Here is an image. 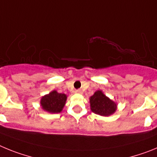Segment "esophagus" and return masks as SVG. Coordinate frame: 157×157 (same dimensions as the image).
<instances>
[{"label":"esophagus","mask_w":157,"mask_h":157,"mask_svg":"<svg viewBox=\"0 0 157 157\" xmlns=\"http://www.w3.org/2000/svg\"><path fill=\"white\" fill-rule=\"evenodd\" d=\"M75 93L76 94H82V91L81 90H76Z\"/></svg>","instance_id":"1"}]
</instances>
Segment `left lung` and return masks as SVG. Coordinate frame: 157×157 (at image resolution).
Here are the masks:
<instances>
[{
  "label": "left lung",
  "instance_id": "8db88e82",
  "mask_svg": "<svg viewBox=\"0 0 157 157\" xmlns=\"http://www.w3.org/2000/svg\"><path fill=\"white\" fill-rule=\"evenodd\" d=\"M90 109L95 114L109 116L113 114L117 109L114 101L109 99L101 90H98L90 98Z\"/></svg>",
  "mask_w": 157,
  "mask_h": 157
}]
</instances>
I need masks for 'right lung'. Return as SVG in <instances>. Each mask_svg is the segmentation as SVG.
<instances>
[{"mask_svg": "<svg viewBox=\"0 0 157 157\" xmlns=\"http://www.w3.org/2000/svg\"><path fill=\"white\" fill-rule=\"evenodd\" d=\"M66 101V94H59L57 91L53 90L42 97L40 104L43 110L50 113H58L62 111Z\"/></svg>", "mask_w": 157, "mask_h": 157, "instance_id": "1", "label": "right lung"}]
</instances>
